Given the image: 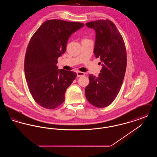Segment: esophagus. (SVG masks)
I'll return each mask as SVG.
<instances>
[{
	"label": "esophagus",
	"mask_w": 157,
	"mask_h": 157,
	"mask_svg": "<svg viewBox=\"0 0 157 157\" xmlns=\"http://www.w3.org/2000/svg\"><path fill=\"white\" fill-rule=\"evenodd\" d=\"M85 75V73L82 72H77V76L78 77H81V76H83Z\"/></svg>",
	"instance_id": "1"
}]
</instances>
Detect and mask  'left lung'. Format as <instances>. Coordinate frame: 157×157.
Instances as JSON below:
<instances>
[{
    "instance_id": "obj_1",
    "label": "left lung",
    "mask_w": 157,
    "mask_h": 157,
    "mask_svg": "<svg viewBox=\"0 0 157 157\" xmlns=\"http://www.w3.org/2000/svg\"><path fill=\"white\" fill-rule=\"evenodd\" d=\"M86 26L96 32L94 53L103 63L98 77L89 75L85 97L90 104L102 108L112 104L121 90L127 67L126 47L120 32L110 20L92 21Z\"/></svg>"
}]
</instances>
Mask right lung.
Wrapping results in <instances>:
<instances>
[{"instance_id": "obj_1", "label": "right lung", "mask_w": 157, "mask_h": 157, "mask_svg": "<svg viewBox=\"0 0 157 157\" xmlns=\"http://www.w3.org/2000/svg\"><path fill=\"white\" fill-rule=\"evenodd\" d=\"M83 26V23L48 20L31 37L25 57V74L32 97L42 107L53 109L64 102L66 90L76 74L58 69L56 64L66 51L69 37Z\"/></svg>"}]
</instances>
